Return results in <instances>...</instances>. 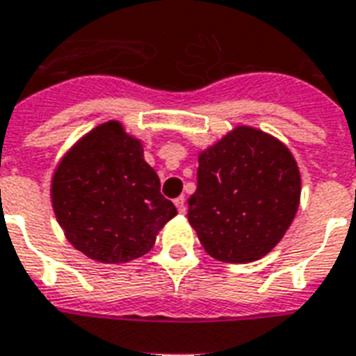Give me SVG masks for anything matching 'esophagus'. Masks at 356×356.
I'll list each match as a JSON object with an SVG mask.
<instances>
[{"mask_svg": "<svg viewBox=\"0 0 356 356\" xmlns=\"http://www.w3.org/2000/svg\"><path fill=\"white\" fill-rule=\"evenodd\" d=\"M175 206H176V209L180 211V213H186V198L184 197L175 198Z\"/></svg>", "mask_w": 356, "mask_h": 356, "instance_id": "1", "label": "esophagus"}]
</instances>
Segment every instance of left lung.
Wrapping results in <instances>:
<instances>
[{
	"label": "left lung",
	"instance_id": "left-lung-1",
	"mask_svg": "<svg viewBox=\"0 0 356 356\" xmlns=\"http://www.w3.org/2000/svg\"><path fill=\"white\" fill-rule=\"evenodd\" d=\"M299 198L301 175L290 150L260 129L239 126L198 156L187 219L209 256L247 264L282 239Z\"/></svg>",
	"mask_w": 356,
	"mask_h": 356
}]
</instances>
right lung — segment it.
Masks as SVG:
<instances>
[{
	"label": "right lung",
	"mask_w": 356,
	"mask_h": 356,
	"mask_svg": "<svg viewBox=\"0 0 356 356\" xmlns=\"http://www.w3.org/2000/svg\"><path fill=\"white\" fill-rule=\"evenodd\" d=\"M159 187L139 140L111 120L63 158L51 180V204L76 249L96 261L120 264L147 254L176 216Z\"/></svg>",
	"instance_id": "right-lung-1"
}]
</instances>
